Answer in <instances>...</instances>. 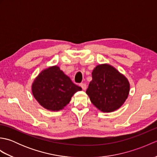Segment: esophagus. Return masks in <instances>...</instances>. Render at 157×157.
I'll use <instances>...</instances> for the list:
<instances>
[{
  "label": "esophagus",
  "mask_w": 157,
  "mask_h": 157,
  "mask_svg": "<svg viewBox=\"0 0 157 157\" xmlns=\"http://www.w3.org/2000/svg\"><path fill=\"white\" fill-rule=\"evenodd\" d=\"M79 85H80V86L82 88L83 90H86V88H87V86H86V84H84V83H81V84H79Z\"/></svg>",
  "instance_id": "1"
}]
</instances>
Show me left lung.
<instances>
[{
	"mask_svg": "<svg viewBox=\"0 0 157 157\" xmlns=\"http://www.w3.org/2000/svg\"><path fill=\"white\" fill-rule=\"evenodd\" d=\"M92 75V80L86 94L92 104L102 112H112L119 109L129 92V84L125 77L107 64L96 66Z\"/></svg>",
	"mask_w": 157,
	"mask_h": 157,
	"instance_id": "8db88e82",
	"label": "left lung"
}]
</instances>
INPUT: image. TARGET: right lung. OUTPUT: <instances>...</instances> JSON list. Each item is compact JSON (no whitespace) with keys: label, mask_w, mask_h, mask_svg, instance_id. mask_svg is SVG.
<instances>
[{"label":"right lung","mask_w":157,"mask_h":157,"mask_svg":"<svg viewBox=\"0 0 157 157\" xmlns=\"http://www.w3.org/2000/svg\"><path fill=\"white\" fill-rule=\"evenodd\" d=\"M79 90L82 88L73 84L56 66L42 71L32 84L34 98L43 107L53 111L62 109Z\"/></svg>","instance_id":"obj_1"}]
</instances>
